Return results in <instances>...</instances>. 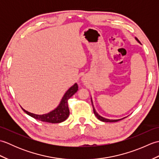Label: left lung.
Returning <instances> with one entry per match:
<instances>
[{
    "mask_svg": "<svg viewBox=\"0 0 159 159\" xmlns=\"http://www.w3.org/2000/svg\"><path fill=\"white\" fill-rule=\"evenodd\" d=\"M135 39H136V40H137L138 42H139V39H138L137 38H135ZM91 100H92V106H93V110L94 115H95V116H96V117L99 120L102 121H104V122H116V121H120V120H121L122 119H124V118H125V117H124V118H121V119H119V120H109V119H107V118H104V117H103L102 116H100V115L96 111L95 108H94V107L93 105V102H92V98H91Z\"/></svg>",
    "mask_w": 159,
    "mask_h": 159,
    "instance_id": "obj_1",
    "label": "left lung"
}]
</instances>
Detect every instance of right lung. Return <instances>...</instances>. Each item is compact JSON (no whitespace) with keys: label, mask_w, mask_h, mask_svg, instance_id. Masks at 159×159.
I'll list each match as a JSON object with an SVG mask.
<instances>
[{"label":"right lung","mask_w":159,"mask_h":159,"mask_svg":"<svg viewBox=\"0 0 159 159\" xmlns=\"http://www.w3.org/2000/svg\"><path fill=\"white\" fill-rule=\"evenodd\" d=\"M78 87H78V85L76 83H75L73 86L71 87L66 92V93L64 94V96L62 98L61 100V102L59 104V106L57 107L55 109H54L53 111H50V112L46 114L37 115L30 113L29 111L22 109H22L26 114L38 120L52 124L61 123L62 122V121H65L69 116L70 111L68 105H67V100H68L69 98H70L77 92Z\"/></svg>","instance_id":"obj_1"}]
</instances>
